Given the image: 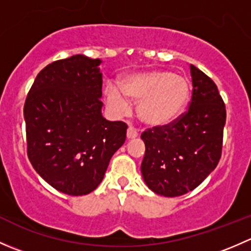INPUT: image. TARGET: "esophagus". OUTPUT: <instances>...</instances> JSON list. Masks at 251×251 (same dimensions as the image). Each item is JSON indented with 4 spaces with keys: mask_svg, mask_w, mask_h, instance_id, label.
<instances>
[{
    "mask_svg": "<svg viewBox=\"0 0 251 251\" xmlns=\"http://www.w3.org/2000/svg\"><path fill=\"white\" fill-rule=\"evenodd\" d=\"M138 136V132L137 130H136L135 127H132V126H130V127L127 128V138L128 140H132V138H136Z\"/></svg>",
    "mask_w": 251,
    "mask_h": 251,
    "instance_id": "esophagus-1",
    "label": "esophagus"
}]
</instances>
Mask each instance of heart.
I'll list each match as a JSON object with an SVG mask.
<instances>
[{"label":"heart","mask_w":251,"mask_h":251,"mask_svg":"<svg viewBox=\"0 0 251 251\" xmlns=\"http://www.w3.org/2000/svg\"><path fill=\"white\" fill-rule=\"evenodd\" d=\"M105 100L118 115L130 109V100H138L137 114L143 124L165 126L174 123L186 108L191 96L188 80L169 70H147L133 73L119 85L108 83Z\"/></svg>","instance_id":"heart-1"}]
</instances>
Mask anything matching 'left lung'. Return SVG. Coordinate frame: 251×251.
Wrapping results in <instances>:
<instances>
[{
    "instance_id": "1",
    "label": "left lung",
    "mask_w": 251,
    "mask_h": 251,
    "mask_svg": "<svg viewBox=\"0 0 251 251\" xmlns=\"http://www.w3.org/2000/svg\"><path fill=\"white\" fill-rule=\"evenodd\" d=\"M191 76L188 110L174 123L141 135L146 144L142 176L149 189L164 197L193 191L221 158L226 107L214 81L192 64Z\"/></svg>"
}]
</instances>
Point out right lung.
Returning <instances> with one entry per match:
<instances>
[{
  "label": "right lung",
  "mask_w": 251,
  "mask_h": 251,
  "mask_svg": "<svg viewBox=\"0 0 251 251\" xmlns=\"http://www.w3.org/2000/svg\"><path fill=\"white\" fill-rule=\"evenodd\" d=\"M100 59L76 54L39 73L24 104L27 156L48 184L86 196L102 182L127 125L103 118Z\"/></svg>",
  "instance_id": "1"
}]
</instances>
